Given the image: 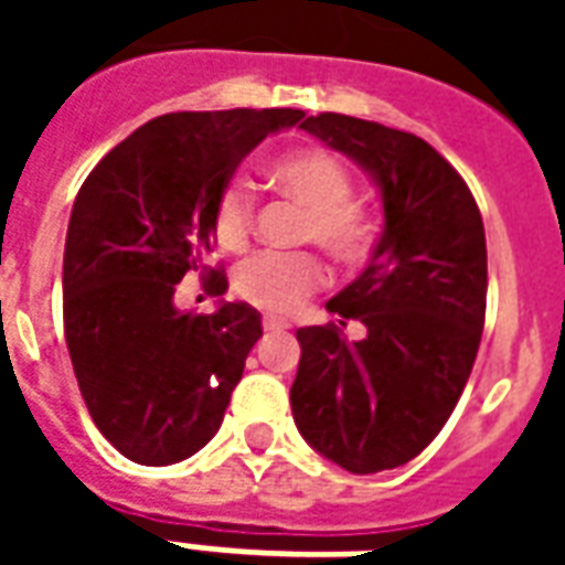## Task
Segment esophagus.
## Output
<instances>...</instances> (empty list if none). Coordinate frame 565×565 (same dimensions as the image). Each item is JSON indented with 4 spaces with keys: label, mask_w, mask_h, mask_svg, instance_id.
I'll return each instance as SVG.
<instances>
[{
    "label": "esophagus",
    "mask_w": 565,
    "mask_h": 565,
    "mask_svg": "<svg viewBox=\"0 0 565 565\" xmlns=\"http://www.w3.org/2000/svg\"><path fill=\"white\" fill-rule=\"evenodd\" d=\"M263 330L266 332H284V330H290V323L281 318H263Z\"/></svg>",
    "instance_id": "esophagus-1"
}]
</instances>
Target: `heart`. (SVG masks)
Segmentation results:
<instances>
[{
    "mask_svg": "<svg viewBox=\"0 0 565 565\" xmlns=\"http://www.w3.org/2000/svg\"><path fill=\"white\" fill-rule=\"evenodd\" d=\"M269 181L284 199L306 209L299 238L315 242L339 263H360L375 245V221L356 202L354 178L335 153L323 148H296L266 166ZM214 238L226 250H242L254 230V196L245 181H230L214 205ZM235 294L250 306L290 315L302 299L327 284V266L315 254H254L235 269Z\"/></svg>",
    "mask_w": 565,
    "mask_h": 565,
    "instance_id": "1",
    "label": "heart"
}]
</instances>
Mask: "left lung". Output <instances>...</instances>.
I'll return each instance as SVG.
<instances>
[{
    "instance_id": "obj_1",
    "label": "left lung",
    "mask_w": 565,
    "mask_h": 565,
    "mask_svg": "<svg viewBox=\"0 0 565 565\" xmlns=\"http://www.w3.org/2000/svg\"><path fill=\"white\" fill-rule=\"evenodd\" d=\"M299 127L372 174L384 230L360 278L327 302L367 335L348 343L335 323L296 330L294 420L335 466L384 472L438 436L469 381L487 308L484 223L457 169L412 132L332 111Z\"/></svg>"
}]
</instances>
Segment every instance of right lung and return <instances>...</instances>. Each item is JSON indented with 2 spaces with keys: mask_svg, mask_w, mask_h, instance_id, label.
<instances>
[{
  "mask_svg": "<svg viewBox=\"0 0 565 565\" xmlns=\"http://www.w3.org/2000/svg\"><path fill=\"white\" fill-rule=\"evenodd\" d=\"M296 108L178 111L148 120L81 184L63 257V327L93 424L127 460L169 466L221 429L259 311L174 308L186 271L221 296L205 266L214 205L250 150L302 120Z\"/></svg>",
  "mask_w": 565,
  "mask_h": 565,
  "instance_id": "add662e5",
  "label": "right lung"
}]
</instances>
